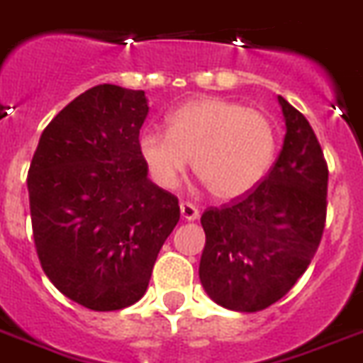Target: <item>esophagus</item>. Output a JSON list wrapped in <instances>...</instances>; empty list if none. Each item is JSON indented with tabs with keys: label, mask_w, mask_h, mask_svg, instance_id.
<instances>
[{
	"label": "esophagus",
	"mask_w": 363,
	"mask_h": 363,
	"mask_svg": "<svg viewBox=\"0 0 363 363\" xmlns=\"http://www.w3.org/2000/svg\"><path fill=\"white\" fill-rule=\"evenodd\" d=\"M179 211H182V216L185 220H196L200 216V211H198V207L191 202H182L179 203Z\"/></svg>",
	"instance_id": "34e87169"
}]
</instances>
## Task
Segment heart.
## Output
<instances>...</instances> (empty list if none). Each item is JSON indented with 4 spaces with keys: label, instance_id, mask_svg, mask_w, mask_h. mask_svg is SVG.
<instances>
[{
    "label": "heart",
    "instance_id": "heart-1",
    "mask_svg": "<svg viewBox=\"0 0 363 363\" xmlns=\"http://www.w3.org/2000/svg\"><path fill=\"white\" fill-rule=\"evenodd\" d=\"M277 147V130L262 111L224 99L185 102L167 117V132L148 128L139 135V154L157 187H178L193 157L198 178L224 202L264 182Z\"/></svg>",
    "mask_w": 363,
    "mask_h": 363
}]
</instances>
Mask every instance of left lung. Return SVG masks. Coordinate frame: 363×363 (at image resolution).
Instances as JSON below:
<instances>
[{
  "instance_id": "left-lung-1",
  "label": "left lung",
  "mask_w": 363,
  "mask_h": 363,
  "mask_svg": "<svg viewBox=\"0 0 363 363\" xmlns=\"http://www.w3.org/2000/svg\"><path fill=\"white\" fill-rule=\"evenodd\" d=\"M283 150L255 191L202 215L200 281L237 312L264 311L290 292L318 252L327 218L329 169L301 111L279 95Z\"/></svg>"
}]
</instances>
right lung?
<instances>
[{"label": "right lung", "instance_id": "obj_1", "mask_svg": "<svg viewBox=\"0 0 363 363\" xmlns=\"http://www.w3.org/2000/svg\"><path fill=\"white\" fill-rule=\"evenodd\" d=\"M145 91L99 84L45 126L27 176L33 237L55 286L89 311L145 296L178 198L147 178L139 130Z\"/></svg>", "mask_w": 363, "mask_h": 363}]
</instances>
